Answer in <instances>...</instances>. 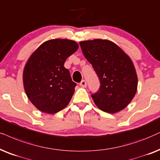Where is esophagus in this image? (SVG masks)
Masks as SVG:
<instances>
[{
  "label": "esophagus",
  "instance_id": "esophagus-1",
  "mask_svg": "<svg viewBox=\"0 0 160 160\" xmlns=\"http://www.w3.org/2000/svg\"><path fill=\"white\" fill-rule=\"evenodd\" d=\"M79 85H80L81 87H82V88H86V87H87V82H86V81L82 80V82H81L80 84H79Z\"/></svg>",
  "mask_w": 160,
  "mask_h": 160
}]
</instances>
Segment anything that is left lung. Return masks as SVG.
I'll return each mask as SVG.
<instances>
[{
    "mask_svg": "<svg viewBox=\"0 0 160 160\" xmlns=\"http://www.w3.org/2000/svg\"><path fill=\"white\" fill-rule=\"evenodd\" d=\"M79 45L100 81L98 92L91 95L95 104L109 113L123 109L133 99L138 88V76L129 57L107 39L82 41Z\"/></svg>",
    "mask_w": 160,
    "mask_h": 160,
    "instance_id": "1",
    "label": "left lung"
}]
</instances>
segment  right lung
Masks as SVG:
<instances>
[{
	"instance_id": "right-lung-1",
	"label": "right lung",
	"mask_w": 160,
	"mask_h": 160,
	"mask_svg": "<svg viewBox=\"0 0 160 160\" xmlns=\"http://www.w3.org/2000/svg\"><path fill=\"white\" fill-rule=\"evenodd\" d=\"M78 48L75 41L50 39L43 42L26 62L22 78L24 89L39 111L54 114L68 105L76 84L64 64Z\"/></svg>"
}]
</instances>
